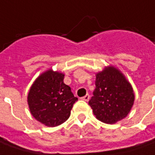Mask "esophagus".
Wrapping results in <instances>:
<instances>
[{
	"instance_id": "34e87169",
	"label": "esophagus",
	"mask_w": 155,
	"mask_h": 155,
	"mask_svg": "<svg viewBox=\"0 0 155 155\" xmlns=\"http://www.w3.org/2000/svg\"><path fill=\"white\" fill-rule=\"evenodd\" d=\"M81 99H82V100H84V101H88L89 99H90V95H89V94H87V95H85L84 97L81 98Z\"/></svg>"
}]
</instances>
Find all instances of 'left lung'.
I'll return each mask as SVG.
<instances>
[{"label": "left lung", "mask_w": 155, "mask_h": 155, "mask_svg": "<svg viewBox=\"0 0 155 155\" xmlns=\"http://www.w3.org/2000/svg\"><path fill=\"white\" fill-rule=\"evenodd\" d=\"M96 87L88 104L97 119L105 124H115L130 111L135 95L130 82L113 67L105 68L96 74Z\"/></svg>", "instance_id": "obj_1"}]
</instances>
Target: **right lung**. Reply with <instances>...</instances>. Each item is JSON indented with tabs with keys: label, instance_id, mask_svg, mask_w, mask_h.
<instances>
[{
	"label": "right lung",
	"instance_id": "1",
	"mask_svg": "<svg viewBox=\"0 0 155 155\" xmlns=\"http://www.w3.org/2000/svg\"><path fill=\"white\" fill-rule=\"evenodd\" d=\"M63 79V74L50 69L42 74L30 89L27 101L31 113L46 126L55 127L64 123L78 100Z\"/></svg>",
	"mask_w": 155,
	"mask_h": 155
}]
</instances>
